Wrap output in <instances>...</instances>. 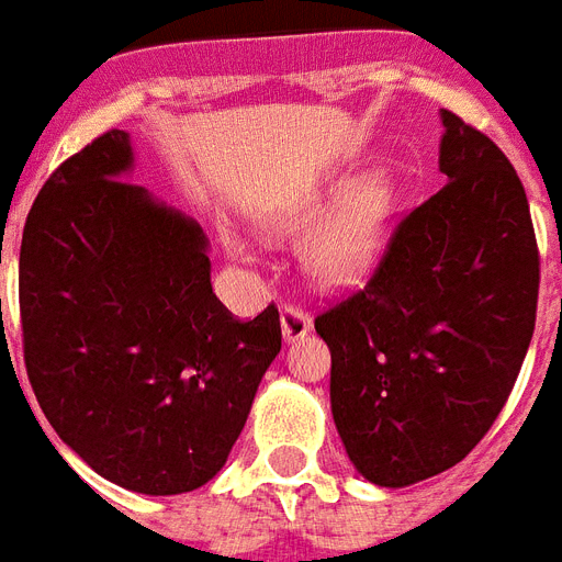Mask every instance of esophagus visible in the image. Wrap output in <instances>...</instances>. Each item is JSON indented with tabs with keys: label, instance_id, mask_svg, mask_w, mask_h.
Returning a JSON list of instances; mask_svg holds the SVG:
<instances>
[{
	"label": "esophagus",
	"instance_id": "34e87169",
	"mask_svg": "<svg viewBox=\"0 0 562 562\" xmlns=\"http://www.w3.org/2000/svg\"><path fill=\"white\" fill-rule=\"evenodd\" d=\"M280 324H282V338H285V341H300V338H306V335L312 333V317H308L300 306L282 308Z\"/></svg>",
	"mask_w": 562,
	"mask_h": 562
}]
</instances>
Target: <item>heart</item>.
Masks as SVG:
<instances>
[{"label": "heart", "mask_w": 562, "mask_h": 562, "mask_svg": "<svg viewBox=\"0 0 562 562\" xmlns=\"http://www.w3.org/2000/svg\"><path fill=\"white\" fill-rule=\"evenodd\" d=\"M393 210V178L387 171H375L364 183L352 187L338 206L317 224L306 238L303 256L312 277L324 285L341 289L359 282L379 259L384 245L387 221ZM317 215V206H297L265 221V229L273 236H291L306 229Z\"/></svg>", "instance_id": "b5f03b06"}]
</instances>
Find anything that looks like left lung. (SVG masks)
Returning <instances> with one entry per match:
<instances>
[{
    "label": "left lung",
    "mask_w": 562,
    "mask_h": 562,
    "mask_svg": "<svg viewBox=\"0 0 562 562\" xmlns=\"http://www.w3.org/2000/svg\"><path fill=\"white\" fill-rule=\"evenodd\" d=\"M449 183L396 224L368 285L317 315L329 400L352 467L408 487L461 463L522 370L540 250L502 148L440 110Z\"/></svg>",
    "instance_id": "obj_1"
}]
</instances>
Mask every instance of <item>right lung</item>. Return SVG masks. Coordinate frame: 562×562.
<instances>
[{
    "label": "right lung",
    "mask_w": 562,
    "mask_h": 562,
    "mask_svg": "<svg viewBox=\"0 0 562 562\" xmlns=\"http://www.w3.org/2000/svg\"><path fill=\"white\" fill-rule=\"evenodd\" d=\"M131 169V136L108 131L40 189L20 247L22 350L78 458L119 487L178 496L227 463L282 347L280 312L229 315L201 224Z\"/></svg>",
    "instance_id": "right-lung-1"
}]
</instances>
